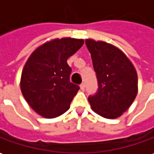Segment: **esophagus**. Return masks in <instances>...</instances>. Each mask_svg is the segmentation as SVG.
Segmentation results:
<instances>
[{"label":"esophagus","mask_w":154,"mask_h":154,"mask_svg":"<svg viewBox=\"0 0 154 154\" xmlns=\"http://www.w3.org/2000/svg\"><path fill=\"white\" fill-rule=\"evenodd\" d=\"M80 88H81L82 91L85 90V83H82L81 85H80Z\"/></svg>","instance_id":"obj_1"}]
</instances>
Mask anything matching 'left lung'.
<instances>
[{
    "instance_id": "left-lung-1",
    "label": "left lung",
    "mask_w": 154,
    "mask_h": 154,
    "mask_svg": "<svg viewBox=\"0 0 154 154\" xmlns=\"http://www.w3.org/2000/svg\"><path fill=\"white\" fill-rule=\"evenodd\" d=\"M85 44L99 84L97 94L88 97L91 109L103 118H118L137 97V71L127 56L111 44L92 38H87Z\"/></svg>"
}]
</instances>
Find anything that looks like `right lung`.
I'll use <instances>...</instances> for the list:
<instances>
[{"mask_svg":"<svg viewBox=\"0 0 154 154\" xmlns=\"http://www.w3.org/2000/svg\"><path fill=\"white\" fill-rule=\"evenodd\" d=\"M82 38H55L38 47L22 72L20 88L29 106L45 118L67 111L79 87L70 82L67 59L83 45Z\"/></svg>","mask_w":154,"mask_h":154,"instance_id":"add662e5","label":"right lung"}]
</instances>
